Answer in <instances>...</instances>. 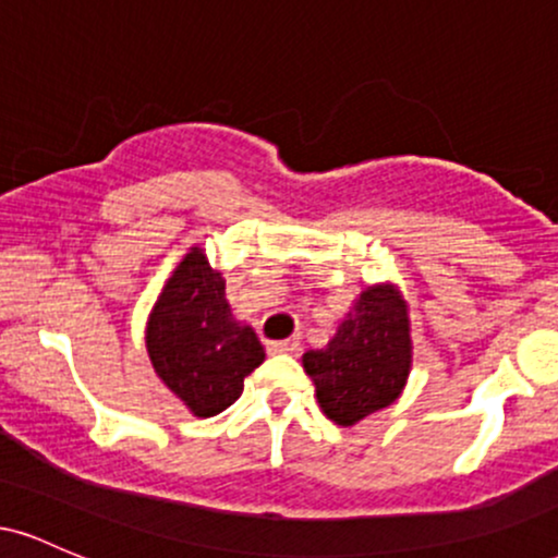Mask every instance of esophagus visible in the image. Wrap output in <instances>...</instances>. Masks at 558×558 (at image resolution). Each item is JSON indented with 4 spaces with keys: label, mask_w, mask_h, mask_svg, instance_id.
<instances>
[{
    "label": "esophagus",
    "mask_w": 558,
    "mask_h": 558,
    "mask_svg": "<svg viewBox=\"0 0 558 558\" xmlns=\"http://www.w3.org/2000/svg\"><path fill=\"white\" fill-rule=\"evenodd\" d=\"M267 351H270V354H293V351H299V338H288V341H270L267 343Z\"/></svg>",
    "instance_id": "34e87169"
}]
</instances>
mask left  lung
<instances>
[{"instance_id": "1", "label": "left lung", "mask_w": 558, "mask_h": 558, "mask_svg": "<svg viewBox=\"0 0 558 558\" xmlns=\"http://www.w3.org/2000/svg\"><path fill=\"white\" fill-rule=\"evenodd\" d=\"M414 362L409 304L396 283L367 286L325 349L301 356L328 420L354 427L393 403L407 388Z\"/></svg>"}]
</instances>
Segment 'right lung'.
I'll use <instances>...</instances> for the list:
<instances>
[{"instance_id": "right-lung-1", "label": "right lung", "mask_w": 558, "mask_h": 558, "mask_svg": "<svg viewBox=\"0 0 558 558\" xmlns=\"http://www.w3.org/2000/svg\"><path fill=\"white\" fill-rule=\"evenodd\" d=\"M146 354L159 380L194 417H215L241 396L243 377L265 362L252 325L235 319L226 278L191 246L146 317Z\"/></svg>"}]
</instances>
